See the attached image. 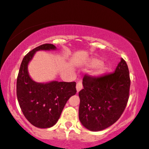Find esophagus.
<instances>
[{
	"label": "esophagus",
	"mask_w": 149,
	"mask_h": 149,
	"mask_svg": "<svg viewBox=\"0 0 149 149\" xmlns=\"http://www.w3.org/2000/svg\"><path fill=\"white\" fill-rule=\"evenodd\" d=\"M82 89H83V84H82V82L80 80V81H78V83H77V84H76L77 92L80 91Z\"/></svg>",
	"instance_id": "obj_1"
}]
</instances>
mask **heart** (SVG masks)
I'll use <instances>...</instances> for the list:
<instances>
[{"instance_id":"b5f03b06","label":"heart","mask_w":149,"mask_h":149,"mask_svg":"<svg viewBox=\"0 0 149 149\" xmlns=\"http://www.w3.org/2000/svg\"><path fill=\"white\" fill-rule=\"evenodd\" d=\"M86 65L88 67H95V69L91 71V74L94 76H101L107 72V65L102 64V61L97 58L88 59L86 62Z\"/></svg>"}]
</instances>
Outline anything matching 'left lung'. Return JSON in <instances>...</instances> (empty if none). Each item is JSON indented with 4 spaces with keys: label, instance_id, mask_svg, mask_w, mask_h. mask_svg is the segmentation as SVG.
<instances>
[{
    "label": "left lung",
    "instance_id": "obj_1",
    "mask_svg": "<svg viewBox=\"0 0 149 149\" xmlns=\"http://www.w3.org/2000/svg\"><path fill=\"white\" fill-rule=\"evenodd\" d=\"M80 97L79 120L86 129L101 131L120 118L129 99L130 79L127 63L121 59L113 73L100 77L85 75Z\"/></svg>",
    "mask_w": 149,
    "mask_h": 149
}]
</instances>
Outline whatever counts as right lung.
<instances>
[{
	"label": "right lung",
	"mask_w": 149,
	"mask_h": 149,
	"mask_svg": "<svg viewBox=\"0 0 149 149\" xmlns=\"http://www.w3.org/2000/svg\"><path fill=\"white\" fill-rule=\"evenodd\" d=\"M52 44H43L24 57L17 80V97L24 116L31 124L39 128L52 127L60 117L69 99L76 95V82L37 83L31 78L29 63L40 50H55Z\"/></svg>",
	"instance_id": "add662e5"
}]
</instances>
